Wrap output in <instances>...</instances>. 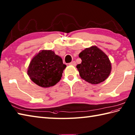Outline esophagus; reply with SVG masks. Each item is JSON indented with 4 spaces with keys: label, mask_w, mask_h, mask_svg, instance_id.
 <instances>
[{
    "label": "esophagus",
    "mask_w": 135,
    "mask_h": 135,
    "mask_svg": "<svg viewBox=\"0 0 135 135\" xmlns=\"http://www.w3.org/2000/svg\"><path fill=\"white\" fill-rule=\"evenodd\" d=\"M69 65H72V66H76V63L75 61H73V62H70V64H69Z\"/></svg>",
    "instance_id": "1"
}]
</instances>
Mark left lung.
I'll return each mask as SVG.
<instances>
[{
  "label": "left lung",
  "instance_id": "obj_1",
  "mask_svg": "<svg viewBox=\"0 0 135 135\" xmlns=\"http://www.w3.org/2000/svg\"><path fill=\"white\" fill-rule=\"evenodd\" d=\"M81 59L77 69L82 79L93 84L100 83L108 78L112 66L108 56L98 48L92 46L79 55Z\"/></svg>",
  "mask_w": 135,
  "mask_h": 135
}]
</instances>
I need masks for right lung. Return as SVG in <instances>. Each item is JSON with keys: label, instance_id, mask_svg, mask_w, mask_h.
Here are the masks:
<instances>
[{"label": "right lung", "instance_id": "1", "mask_svg": "<svg viewBox=\"0 0 135 135\" xmlns=\"http://www.w3.org/2000/svg\"><path fill=\"white\" fill-rule=\"evenodd\" d=\"M66 65L52 50H41L32 57L27 70L30 79L40 87L47 88L60 81Z\"/></svg>", "mask_w": 135, "mask_h": 135}]
</instances>
